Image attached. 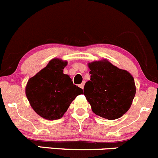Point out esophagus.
<instances>
[{
	"instance_id": "34e87169",
	"label": "esophagus",
	"mask_w": 158,
	"mask_h": 158,
	"mask_svg": "<svg viewBox=\"0 0 158 158\" xmlns=\"http://www.w3.org/2000/svg\"><path fill=\"white\" fill-rule=\"evenodd\" d=\"M84 85H85V82H83L82 83H81L80 85H79V87H80L81 89H83L84 88Z\"/></svg>"
}]
</instances>
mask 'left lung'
<instances>
[{
	"mask_svg": "<svg viewBox=\"0 0 158 158\" xmlns=\"http://www.w3.org/2000/svg\"><path fill=\"white\" fill-rule=\"evenodd\" d=\"M88 66L91 78L85 84L84 95L92 111L109 120L119 118L130 109L135 95L133 76L106 60Z\"/></svg>",
	"mask_w": 158,
	"mask_h": 158,
	"instance_id": "obj_1",
	"label": "left lung"
}]
</instances>
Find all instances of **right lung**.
Listing matches in <instances>:
<instances>
[{
	"label": "right lung",
	"instance_id": "1",
	"mask_svg": "<svg viewBox=\"0 0 158 158\" xmlns=\"http://www.w3.org/2000/svg\"><path fill=\"white\" fill-rule=\"evenodd\" d=\"M67 62L53 59L28 80L26 95L33 109L44 118L56 120L63 116L72 102L82 94L69 76L63 73Z\"/></svg>",
	"mask_w": 158,
	"mask_h": 158
}]
</instances>
